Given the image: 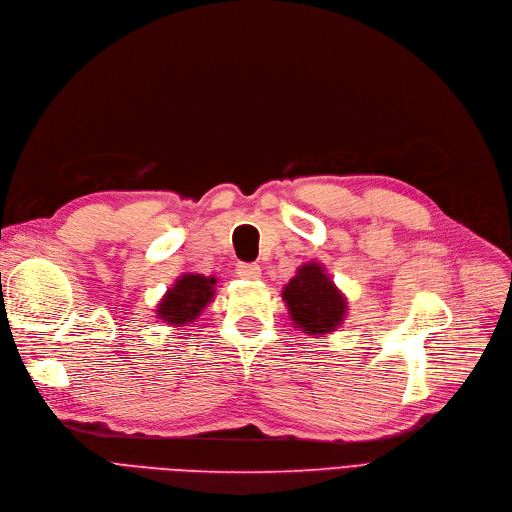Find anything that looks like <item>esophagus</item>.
Listing matches in <instances>:
<instances>
[{"instance_id": "1", "label": "esophagus", "mask_w": 512, "mask_h": 512, "mask_svg": "<svg viewBox=\"0 0 512 512\" xmlns=\"http://www.w3.org/2000/svg\"><path fill=\"white\" fill-rule=\"evenodd\" d=\"M235 271L241 279H258L260 277V266L254 262H239Z\"/></svg>"}]
</instances>
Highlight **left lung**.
Masks as SVG:
<instances>
[{"mask_svg": "<svg viewBox=\"0 0 512 512\" xmlns=\"http://www.w3.org/2000/svg\"><path fill=\"white\" fill-rule=\"evenodd\" d=\"M291 321L308 335H325L342 325L348 304L319 262H308L283 289Z\"/></svg>", "mask_w": 512, "mask_h": 512, "instance_id": "1", "label": "left lung"}]
</instances>
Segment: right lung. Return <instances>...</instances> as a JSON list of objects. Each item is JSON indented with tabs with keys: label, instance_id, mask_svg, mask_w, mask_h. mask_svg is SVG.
Masks as SVG:
<instances>
[{
	"label": "right lung",
	"instance_id": "obj_1",
	"mask_svg": "<svg viewBox=\"0 0 512 512\" xmlns=\"http://www.w3.org/2000/svg\"><path fill=\"white\" fill-rule=\"evenodd\" d=\"M214 277L204 275H183L177 283L166 291V296L158 304V319L168 325H185L193 323L214 298Z\"/></svg>",
	"mask_w": 512,
	"mask_h": 512
}]
</instances>
